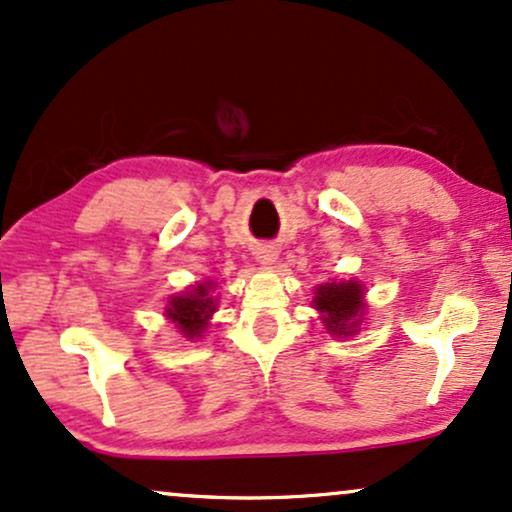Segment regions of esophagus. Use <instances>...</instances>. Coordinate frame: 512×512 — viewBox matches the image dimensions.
<instances>
[{
    "mask_svg": "<svg viewBox=\"0 0 512 512\" xmlns=\"http://www.w3.org/2000/svg\"><path fill=\"white\" fill-rule=\"evenodd\" d=\"M255 257L260 264H274L278 260V252L276 248H271V245H262V248H257Z\"/></svg>",
    "mask_w": 512,
    "mask_h": 512,
    "instance_id": "obj_1",
    "label": "esophagus"
}]
</instances>
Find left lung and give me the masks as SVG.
<instances>
[{"label":"left lung","mask_w":512,"mask_h":512,"mask_svg":"<svg viewBox=\"0 0 512 512\" xmlns=\"http://www.w3.org/2000/svg\"><path fill=\"white\" fill-rule=\"evenodd\" d=\"M312 307L333 338L357 335L366 314L364 286L359 281H333L314 288Z\"/></svg>","instance_id":"left-lung-1"}]
</instances>
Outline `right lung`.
Wrapping results in <instances>:
<instances>
[{"label":"right lung","instance_id":"add662e5","mask_svg":"<svg viewBox=\"0 0 512 512\" xmlns=\"http://www.w3.org/2000/svg\"><path fill=\"white\" fill-rule=\"evenodd\" d=\"M215 286V281L196 283L186 293L172 295L167 300L165 316L177 326V331L184 338L196 340L208 328L210 316L217 312V295H212Z\"/></svg>","mask_w":512,"mask_h":512}]
</instances>
